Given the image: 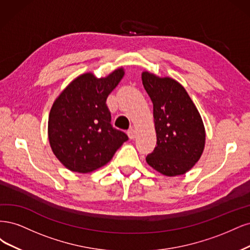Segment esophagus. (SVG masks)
<instances>
[{
  "label": "esophagus",
  "mask_w": 250,
  "mask_h": 250,
  "mask_svg": "<svg viewBox=\"0 0 250 250\" xmlns=\"http://www.w3.org/2000/svg\"><path fill=\"white\" fill-rule=\"evenodd\" d=\"M127 136L130 139H135L136 138V131L134 128H130V130L127 131Z\"/></svg>",
  "instance_id": "obj_1"
}]
</instances>
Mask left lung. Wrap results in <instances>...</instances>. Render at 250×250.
<instances>
[{
    "mask_svg": "<svg viewBox=\"0 0 250 250\" xmlns=\"http://www.w3.org/2000/svg\"><path fill=\"white\" fill-rule=\"evenodd\" d=\"M144 89L154 104L157 146L147 164L167 176L185 174L203 154L206 131L203 119L185 88L171 78L142 72Z\"/></svg>",
    "mask_w": 250,
    "mask_h": 250,
    "instance_id": "1",
    "label": "left lung"
}]
</instances>
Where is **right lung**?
<instances>
[{"label": "right lung", "instance_id": "add662e5", "mask_svg": "<svg viewBox=\"0 0 250 250\" xmlns=\"http://www.w3.org/2000/svg\"><path fill=\"white\" fill-rule=\"evenodd\" d=\"M125 75L104 78L87 72L76 78L54 102L47 133L54 155L67 169L88 173L106 165L128 138L111 125L107 98Z\"/></svg>", "mask_w": 250, "mask_h": 250}]
</instances>
